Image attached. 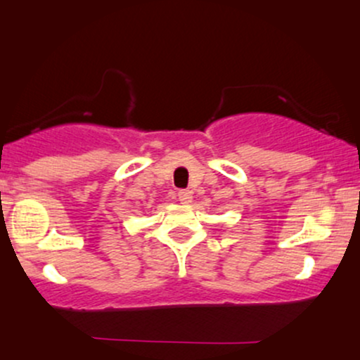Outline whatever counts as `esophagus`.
I'll return each mask as SVG.
<instances>
[{
    "mask_svg": "<svg viewBox=\"0 0 360 360\" xmlns=\"http://www.w3.org/2000/svg\"><path fill=\"white\" fill-rule=\"evenodd\" d=\"M177 198H179V201L183 205H188V203H191V200H193V193L189 191V189H181L179 193H177Z\"/></svg>",
    "mask_w": 360,
    "mask_h": 360,
    "instance_id": "1",
    "label": "esophagus"
}]
</instances>
